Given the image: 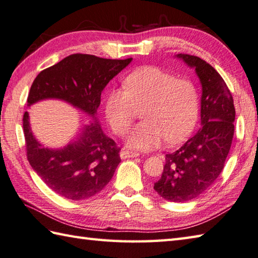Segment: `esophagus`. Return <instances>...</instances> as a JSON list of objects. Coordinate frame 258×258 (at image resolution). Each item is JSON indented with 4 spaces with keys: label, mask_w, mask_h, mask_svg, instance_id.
I'll return each instance as SVG.
<instances>
[{
    "label": "esophagus",
    "mask_w": 258,
    "mask_h": 258,
    "mask_svg": "<svg viewBox=\"0 0 258 258\" xmlns=\"http://www.w3.org/2000/svg\"><path fill=\"white\" fill-rule=\"evenodd\" d=\"M135 156H139V153L135 152V151H128V150H122V151H120V158H122V159L135 158Z\"/></svg>",
    "instance_id": "34e87169"
}]
</instances>
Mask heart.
<instances>
[{"mask_svg":"<svg viewBox=\"0 0 258 258\" xmlns=\"http://www.w3.org/2000/svg\"><path fill=\"white\" fill-rule=\"evenodd\" d=\"M143 122L128 136V145L140 150L158 148L165 139L175 144L192 133L200 112L199 92L192 80L153 66L136 69L124 79L123 88H113L106 95L105 116L113 132H128L142 108Z\"/></svg>","mask_w":258,"mask_h":258,"instance_id":"heart-1","label":"heart"}]
</instances>
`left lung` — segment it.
Instances as JSON below:
<instances>
[{"label":"left lung","mask_w":258,"mask_h":258,"mask_svg":"<svg viewBox=\"0 0 258 258\" xmlns=\"http://www.w3.org/2000/svg\"><path fill=\"white\" fill-rule=\"evenodd\" d=\"M194 67L203 85L201 127L173 153L165 155L154 190L173 203L192 200L208 190L223 171L235 131L233 95L213 66L199 57L179 53Z\"/></svg>","instance_id":"obj_1"}]
</instances>
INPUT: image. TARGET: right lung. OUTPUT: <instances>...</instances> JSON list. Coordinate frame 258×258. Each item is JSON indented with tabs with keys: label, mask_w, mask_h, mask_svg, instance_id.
<instances>
[{
	"label": "right lung",
	"mask_w": 258,
	"mask_h": 258,
	"mask_svg": "<svg viewBox=\"0 0 258 258\" xmlns=\"http://www.w3.org/2000/svg\"><path fill=\"white\" fill-rule=\"evenodd\" d=\"M132 58L105 59L74 53L42 70L30 88L28 104L44 98H59L95 115L105 86ZM27 158L43 182L55 194L70 200H83L102 191L120 162L115 141L106 136L97 120L86 125L73 143L60 150L39 144L23 115Z\"/></svg>",
	"instance_id": "1"
}]
</instances>
